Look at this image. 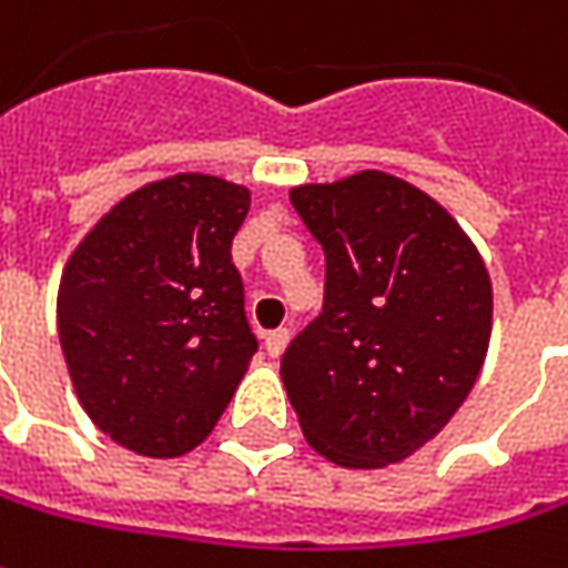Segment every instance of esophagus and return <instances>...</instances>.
Segmentation results:
<instances>
[{
    "label": "esophagus",
    "instance_id": "esophagus-1",
    "mask_svg": "<svg viewBox=\"0 0 568 568\" xmlns=\"http://www.w3.org/2000/svg\"><path fill=\"white\" fill-rule=\"evenodd\" d=\"M288 339H292V333L280 327V331H270L266 333V353L273 358H280L285 353V346H288Z\"/></svg>",
    "mask_w": 568,
    "mask_h": 568
}]
</instances>
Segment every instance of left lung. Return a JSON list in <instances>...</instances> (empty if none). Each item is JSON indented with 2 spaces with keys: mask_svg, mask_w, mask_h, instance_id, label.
Instances as JSON below:
<instances>
[{
  "mask_svg": "<svg viewBox=\"0 0 568 568\" xmlns=\"http://www.w3.org/2000/svg\"><path fill=\"white\" fill-rule=\"evenodd\" d=\"M288 200L327 254L324 311L280 368L302 432L339 467L407 460L480 378L493 333L480 251L442 203L384 171Z\"/></svg>",
  "mask_w": 568,
  "mask_h": 568,
  "instance_id": "8db88e82",
  "label": "left lung"
}]
</instances>
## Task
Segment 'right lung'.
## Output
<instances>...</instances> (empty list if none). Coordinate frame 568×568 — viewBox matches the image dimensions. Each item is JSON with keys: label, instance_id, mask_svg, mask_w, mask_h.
Masks as SVG:
<instances>
[{"label": "right lung", "instance_id": "right-lung-1", "mask_svg": "<svg viewBox=\"0 0 568 568\" xmlns=\"http://www.w3.org/2000/svg\"><path fill=\"white\" fill-rule=\"evenodd\" d=\"M251 190L184 171L104 212L57 295V331L88 419L142 457H181L215 429L257 353L232 237Z\"/></svg>", "mask_w": 568, "mask_h": 568}]
</instances>
